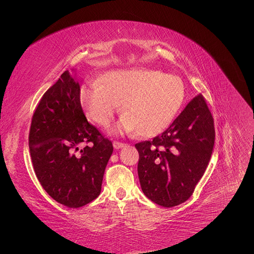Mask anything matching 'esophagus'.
<instances>
[{
	"label": "esophagus",
	"instance_id": "esophagus-1",
	"mask_svg": "<svg viewBox=\"0 0 254 254\" xmlns=\"http://www.w3.org/2000/svg\"><path fill=\"white\" fill-rule=\"evenodd\" d=\"M124 146H125L124 143H121V142H118V141H114V142H113V147H114L115 149H120V148H122V147H124Z\"/></svg>",
	"mask_w": 254,
	"mask_h": 254
}]
</instances>
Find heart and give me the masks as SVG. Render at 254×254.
I'll list each match as a JSON object with an SVG mask.
<instances>
[{
    "mask_svg": "<svg viewBox=\"0 0 254 254\" xmlns=\"http://www.w3.org/2000/svg\"><path fill=\"white\" fill-rule=\"evenodd\" d=\"M182 80L175 75L148 68L106 73L103 83L90 82L80 91L81 108L87 118L107 126L120 110L124 115L112 128L115 133L137 130L141 136L162 131L175 118L184 99Z\"/></svg>",
    "mask_w": 254,
    "mask_h": 254,
    "instance_id": "heart-1",
    "label": "heart"
}]
</instances>
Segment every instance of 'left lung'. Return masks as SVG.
<instances>
[{"label":"left lung","instance_id":"8db88e82","mask_svg":"<svg viewBox=\"0 0 254 254\" xmlns=\"http://www.w3.org/2000/svg\"><path fill=\"white\" fill-rule=\"evenodd\" d=\"M214 141L213 117L199 94L164 132L135 144L140 155L137 174L145 196L164 207L187 201L209 164Z\"/></svg>","mask_w":254,"mask_h":254}]
</instances>
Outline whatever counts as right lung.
I'll list each match as a JSON object with an SVG mask.
<instances>
[{"label": "right lung", "mask_w": 254, "mask_h": 254, "mask_svg": "<svg viewBox=\"0 0 254 254\" xmlns=\"http://www.w3.org/2000/svg\"><path fill=\"white\" fill-rule=\"evenodd\" d=\"M75 76L64 72L43 94L33 115L28 145L45 191L57 202L77 209L101 194L113 146L87 121ZM81 144L86 145L82 150Z\"/></svg>", "instance_id": "obj_1"}]
</instances>
